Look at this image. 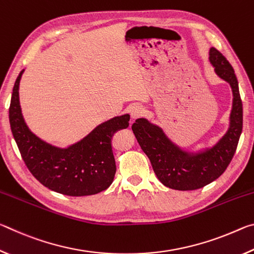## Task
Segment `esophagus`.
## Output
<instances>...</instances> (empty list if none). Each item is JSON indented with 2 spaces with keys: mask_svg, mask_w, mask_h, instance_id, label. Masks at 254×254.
<instances>
[{
  "mask_svg": "<svg viewBox=\"0 0 254 254\" xmlns=\"http://www.w3.org/2000/svg\"><path fill=\"white\" fill-rule=\"evenodd\" d=\"M144 113H145V111H144L143 107H141V106H136V107H134V109H133V110H132V112H131L132 119H133V120L139 119V118H141V117H143Z\"/></svg>",
  "mask_w": 254,
  "mask_h": 254,
  "instance_id": "34e87169",
  "label": "esophagus"
}]
</instances>
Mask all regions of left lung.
<instances>
[{
    "label": "left lung",
    "instance_id": "8db88e82",
    "mask_svg": "<svg viewBox=\"0 0 254 254\" xmlns=\"http://www.w3.org/2000/svg\"><path fill=\"white\" fill-rule=\"evenodd\" d=\"M209 60L216 74L230 83L233 91L231 126L215 147L198 154H188L171 143L161 128L150 124L147 120L137 119L132 124L133 133L150 159L158 179L165 186L177 190H195L220 177L234 156L242 132V101L233 67L215 48L209 50Z\"/></svg>",
    "mask_w": 254,
    "mask_h": 254
}]
</instances>
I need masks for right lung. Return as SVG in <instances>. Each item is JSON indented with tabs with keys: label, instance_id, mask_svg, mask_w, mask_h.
Returning <instances> with one entry per match:
<instances>
[{
	"label": "right lung",
	"instance_id": "right-lung-1",
	"mask_svg": "<svg viewBox=\"0 0 254 254\" xmlns=\"http://www.w3.org/2000/svg\"><path fill=\"white\" fill-rule=\"evenodd\" d=\"M12 92L8 119L12 134L23 161L38 182L47 188L68 196H87L101 192L114 179L117 166L112 151V136L128 127L127 114L102 123L71 147L55 148L30 132L21 114L19 84Z\"/></svg>",
	"mask_w": 254,
	"mask_h": 254
}]
</instances>
